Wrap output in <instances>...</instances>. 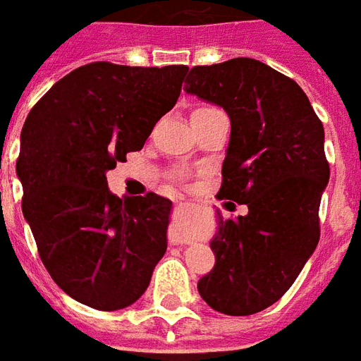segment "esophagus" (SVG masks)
Segmentation results:
<instances>
[{
    "instance_id": "1",
    "label": "esophagus",
    "mask_w": 361,
    "mask_h": 361,
    "mask_svg": "<svg viewBox=\"0 0 361 361\" xmlns=\"http://www.w3.org/2000/svg\"><path fill=\"white\" fill-rule=\"evenodd\" d=\"M168 241H170V245H189L191 239H189V237H181L178 231H170V235H168Z\"/></svg>"
}]
</instances>
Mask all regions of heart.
I'll return each instance as SVG.
<instances>
[{
	"instance_id": "b5f03b06",
	"label": "heart",
	"mask_w": 361,
	"mask_h": 361,
	"mask_svg": "<svg viewBox=\"0 0 361 361\" xmlns=\"http://www.w3.org/2000/svg\"><path fill=\"white\" fill-rule=\"evenodd\" d=\"M208 109H212V106H201V109H197L195 113H201V111H208Z\"/></svg>"
}]
</instances>
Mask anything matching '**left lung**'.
Listing matches in <instances>:
<instances>
[{
	"label": "left lung",
	"mask_w": 361,
	"mask_h": 361,
	"mask_svg": "<svg viewBox=\"0 0 361 361\" xmlns=\"http://www.w3.org/2000/svg\"><path fill=\"white\" fill-rule=\"evenodd\" d=\"M185 92L224 106L231 137L218 199L247 204L210 241L216 264L199 281L202 300L250 316L281 298L319 241V202L329 181L323 124L295 80L256 59L193 66Z\"/></svg>",
	"instance_id": "obj_1"
}]
</instances>
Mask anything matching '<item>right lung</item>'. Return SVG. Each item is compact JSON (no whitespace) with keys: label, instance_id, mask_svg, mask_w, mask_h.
I'll return each instance as SVG.
<instances>
[{"label":"right lung","instance_id":"add662e5","mask_svg":"<svg viewBox=\"0 0 361 361\" xmlns=\"http://www.w3.org/2000/svg\"><path fill=\"white\" fill-rule=\"evenodd\" d=\"M188 71L90 63L59 80L26 116L17 159L23 214L53 281L90 308L135 302L166 252L172 201L157 193L118 199L105 173L145 145Z\"/></svg>","mask_w":361,"mask_h":361}]
</instances>
